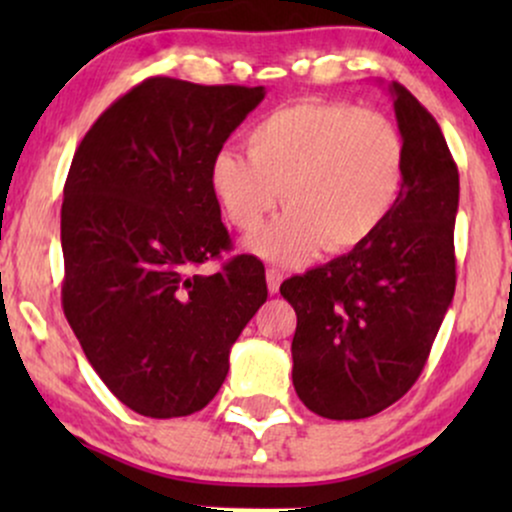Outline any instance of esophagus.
Instances as JSON below:
<instances>
[{
  "label": "esophagus",
  "mask_w": 512,
  "mask_h": 512,
  "mask_svg": "<svg viewBox=\"0 0 512 512\" xmlns=\"http://www.w3.org/2000/svg\"><path fill=\"white\" fill-rule=\"evenodd\" d=\"M281 279H284V272L276 267H267V289L269 293H279Z\"/></svg>",
  "instance_id": "34e87169"
}]
</instances>
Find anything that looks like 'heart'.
Masks as SVG:
<instances>
[{
  "instance_id": "1",
  "label": "heart",
  "mask_w": 512,
  "mask_h": 512,
  "mask_svg": "<svg viewBox=\"0 0 512 512\" xmlns=\"http://www.w3.org/2000/svg\"><path fill=\"white\" fill-rule=\"evenodd\" d=\"M248 156L221 151L211 192L262 260L298 267L320 250L344 255L383 228L404 185L407 144L390 117L342 101L305 98L272 110L245 134Z\"/></svg>"
}]
</instances>
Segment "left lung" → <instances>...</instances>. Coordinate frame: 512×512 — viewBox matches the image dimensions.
I'll list each match as a JSON object with an SVG mask.
<instances>
[{
  "instance_id": "left-lung-1",
  "label": "left lung",
  "mask_w": 512,
  "mask_h": 512,
  "mask_svg": "<svg viewBox=\"0 0 512 512\" xmlns=\"http://www.w3.org/2000/svg\"><path fill=\"white\" fill-rule=\"evenodd\" d=\"M407 166L399 199L366 245L291 276L293 387L325 419H368L411 390L455 296L460 173L436 117L390 86Z\"/></svg>"
}]
</instances>
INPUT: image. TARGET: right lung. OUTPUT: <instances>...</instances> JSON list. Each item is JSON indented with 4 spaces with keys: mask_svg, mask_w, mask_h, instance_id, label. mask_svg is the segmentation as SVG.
I'll use <instances>...</instances> for the list:
<instances>
[{
    "mask_svg": "<svg viewBox=\"0 0 512 512\" xmlns=\"http://www.w3.org/2000/svg\"><path fill=\"white\" fill-rule=\"evenodd\" d=\"M262 98V86L149 76L93 122L72 158L62 308L93 370L142 416L207 407L267 301L255 255L195 272L231 250L209 170Z\"/></svg>",
    "mask_w": 512,
    "mask_h": 512,
    "instance_id": "right-lung-1",
    "label": "right lung"
}]
</instances>
